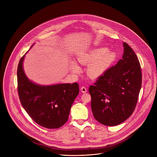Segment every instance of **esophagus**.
I'll list each match as a JSON object with an SVG mask.
<instances>
[{
    "label": "esophagus",
    "mask_w": 157,
    "mask_h": 157,
    "mask_svg": "<svg viewBox=\"0 0 157 157\" xmlns=\"http://www.w3.org/2000/svg\"><path fill=\"white\" fill-rule=\"evenodd\" d=\"M81 91L82 93H85L87 92V89H86V87L82 86L81 87Z\"/></svg>",
    "instance_id": "34e87169"
}]
</instances>
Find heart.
<instances>
[{
    "label": "heart",
    "instance_id": "heart-1",
    "mask_svg": "<svg viewBox=\"0 0 157 157\" xmlns=\"http://www.w3.org/2000/svg\"><path fill=\"white\" fill-rule=\"evenodd\" d=\"M116 57L115 52L109 51L106 47H99L80 55L78 60L82 64H90L87 68V75L92 78H97L106 71ZM71 69L75 73H78L81 70L79 66L75 62L71 63Z\"/></svg>",
    "mask_w": 157,
    "mask_h": 157
}]
</instances>
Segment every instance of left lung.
<instances>
[{"label": "left lung", "instance_id": "left-lung-1", "mask_svg": "<svg viewBox=\"0 0 157 157\" xmlns=\"http://www.w3.org/2000/svg\"><path fill=\"white\" fill-rule=\"evenodd\" d=\"M123 46L122 59L89 87L93 116L104 125H117L132 114L142 86L139 59L127 43Z\"/></svg>", "mask_w": 157, "mask_h": 157}]
</instances>
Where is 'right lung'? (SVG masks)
Instances as JSON below:
<instances>
[{"instance_id": "1", "label": "right lung", "mask_w": 157, "mask_h": 157, "mask_svg": "<svg viewBox=\"0 0 157 157\" xmlns=\"http://www.w3.org/2000/svg\"><path fill=\"white\" fill-rule=\"evenodd\" d=\"M24 58L25 55L20 59L17 68V89L20 102L36 124L47 128H58L68 119L72 104L79 92V84L77 82L51 86L37 84L29 80L25 74Z\"/></svg>"}]
</instances>
